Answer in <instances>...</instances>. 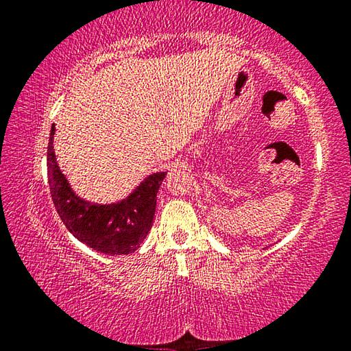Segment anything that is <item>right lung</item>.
Listing matches in <instances>:
<instances>
[{"label":"right lung","instance_id":"add662e5","mask_svg":"<svg viewBox=\"0 0 351 351\" xmlns=\"http://www.w3.org/2000/svg\"><path fill=\"white\" fill-rule=\"evenodd\" d=\"M56 125L47 145V180L51 197L63 224L77 240L106 255H127L139 247L150 232L156 195L165 171L148 175L127 198L111 204H97L80 198L62 173L54 153Z\"/></svg>","mask_w":351,"mask_h":351}]
</instances>
